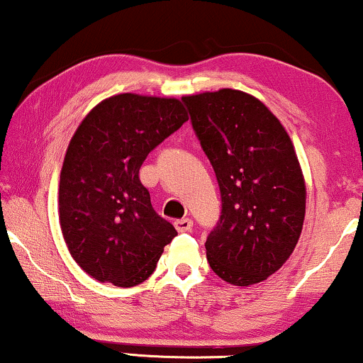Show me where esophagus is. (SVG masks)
<instances>
[{
	"mask_svg": "<svg viewBox=\"0 0 363 363\" xmlns=\"http://www.w3.org/2000/svg\"><path fill=\"white\" fill-rule=\"evenodd\" d=\"M175 228L180 233H188V231H191L193 221L190 220V218H183V220H177L175 221Z\"/></svg>",
	"mask_w": 363,
	"mask_h": 363,
	"instance_id": "esophagus-1",
	"label": "esophagus"
}]
</instances>
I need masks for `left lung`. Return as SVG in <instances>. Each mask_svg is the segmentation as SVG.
Returning <instances> with one entry per match:
<instances>
[{
  "instance_id": "left-lung-1",
  "label": "left lung",
  "mask_w": 363,
  "mask_h": 363,
  "mask_svg": "<svg viewBox=\"0 0 363 363\" xmlns=\"http://www.w3.org/2000/svg\"><path fill=\"white\" fill-rule=\"evenodd\" d=\"M221 193L206 238L210 267L235 286L279 269L299 241L306 183L286 128L250 94L221 89L182 97Z\"/></svg>"
}]
</instances>
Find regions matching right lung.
Here are the masks:
<instances>
[{
	"instance_id": "add662e5",
	"label": "right lung",
	"mask_w": 363,
	"mask_h": 363,
	"mask_svg": "<svg viewBox=\"0 0 363 363\" xmlns=\"http://www.w3.org/2000/svg\"><path fill=\"white\" fill-rule=\"evenodd\" d=\"M186 121L178 99L118 94L97 104L77 127L61 170L59 221L74 261L94 279L140 284L177 236L153 210L138 172Z\"/></svg>"
}]
</instances>
